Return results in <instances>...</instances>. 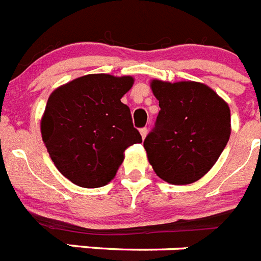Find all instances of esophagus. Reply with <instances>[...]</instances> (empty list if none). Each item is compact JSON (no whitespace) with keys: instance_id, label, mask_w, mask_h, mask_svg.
Masks as SVG:
<instances>
[{"instance_id":"34e87169","label":"esophagus","mask_w":261,"mask_h":261,"mask_svg":"<svg viewBox=\"0 0 261 261\" xmlns=\"http://www.w3.org/2000/svg\"><path fill=\"white\" fill-rule=\"evenodd\" d=\"M140 133H141L142 140H145V137L147 136V128H141V129H140Z\"/></svg>"}]
</instances>
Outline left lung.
I'll use <instances>...</instances> for the list:
<instances>
[{
  "instance_id": "left-lung-1",
  "label": "left lung",
  "mask_w": 261,
  "mask_h": 261,
  "mask_svg": "<svg viewBox=\"0 0 261 261\" xmlns=\"http://www.w3.org/2000/svg\"><path fill=\"white\" fill-rule=\"evenodd\" d=\"M150 87L161 111L144 141L149 163L167 183H195L213 167L229 141V105L201 82L153 80Z\"/></svg>"
}]
</instances>
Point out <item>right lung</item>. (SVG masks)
Segmentation results:
<instances>
[{"instance_id": "right-lung-1", "label": "right lung", "mask_w": 261, "mask_h": 261, "mask_svg": "<svg viewBox=\"0 0 261 261\" xmlns=\"http://www.w3.org/2000/svg\"><path fill=\"white\" fill-rule=\"evenodd\" d=\"M133 77L87 74L57 87L41 117L43 142L66 179L84 188L110 183L124 151L142 142L130 110L121 103Z\"/></svg>"}]
</instances>
